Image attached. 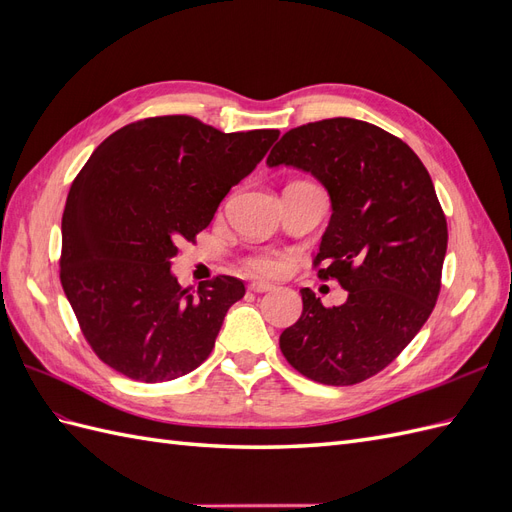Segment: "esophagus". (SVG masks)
Masks as SVG:
<instances>
[{
	"instance_id": "1",
	"label": "esophagus",
	"mask_w": 512,
	"mask_h": 512,
	"mask_svg": "<svg viewBox=\"0 0 512 512\" xmlns=\"http://www.w3.org/2000/svg\"><path fill=\"white\" fill-rule=\"evenodd\" d=\"M250 290H252V292H269V290H273V284L256 280V282L250 284Z\"/></svg>"
}]
</instances>
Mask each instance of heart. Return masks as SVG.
Listing matches in <instances>:
<instances>
[{
	"label": "heart",
	"mask_w": 512,
	"mask_h": 512,
	"mask_svg": "<svg viewBox=\"0 0 512 512\" xmlns=\"http://www.w3.org/2000/svg\"><path fill=\"white\" fill-rule=\"evenodd\" d=\"M245 267L252 273H262V275H275L282 269V258L275 254H258L250 256L245 260Z\"/></svg>",
	"instance_id": "1"
}]
</instances>
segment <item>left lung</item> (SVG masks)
<instances>
[{
    "mask_svg": "<svg viewBox=\"0 0 512 512\" xmlns=\"http://www.w3.org/2000/svg\"><path fill=\"white\" fill-rule=\"evenodd\" d=\"M267 164L312 173L331 220L316 265L348 290L324 307L303 288V314L280 335L286 361L309 380L348 386L376 376L421 331L438 301L448 230L433 181L401 138L335 117L292 128Z\"/></svg>",
    "mask_w": 512,
    "mask_h": 512,
    "instance_id": "8db88e82",
    "label": "left lung"
}]
</instances>
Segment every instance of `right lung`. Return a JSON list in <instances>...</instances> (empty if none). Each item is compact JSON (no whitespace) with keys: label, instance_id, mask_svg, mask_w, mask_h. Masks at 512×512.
<instances>
[{"label":"right lung","instance_id":"1","mask_svg":"<svg viewBox=\"0 0 512 512\" xmlns=\"http://www.w3.org/2000/svg\"><path fill=\"white\" fill-rule=\"evenodd\" d=\"M277 136L166 115L123 126L91 153L61 218L59 277L108 367L153 384L190 374L211 354L245 286L220 275L194 294L179 286L170 258L211 224Z\"/></svg>","mask_w":512,"mask_h":512}]
</instances>
